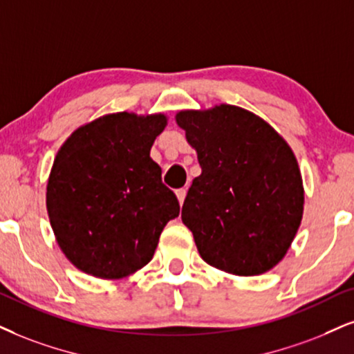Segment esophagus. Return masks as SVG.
<instances>
[{"instance_id": "obj_1", "label": "esophagus", "mask_w": 354, "mask_h": 354, "mask_svg": "<svg viewBox=\"0 0 354 354\" xmlns=\"http://www.w3.org/2000/svg\"><path fill=\"white\" fill-rule=\"evenodd\" d=\"M176 195H177V200H178V203H184V200H185V195H187V190L185 189H180V190H177L176 192Z\"/></svg>"}]
</instances>
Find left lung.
Here are the masks:
<instances>
[{
    "label": "left lung",
    "instance_id": "8db88e82",
    "mask_svg": "<svg viewBox=\"0 0 354 354\" xmlns=\"http://www.w3.org/2000/svg\"><path fill=\"white\" fill-rule=\"evenodd\" d=\"M197 151L182 221L205 263L259 276L282 261L304 215V185L290 146L254 113L233 104L176 116Z\"/></svg>",
    "mask_w": 354,
    "mask_h": 354
}]
</instances>
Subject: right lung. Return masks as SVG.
Returning a JSON list of instances; mask_svg holds the SVG:
<instances>
[{
  "instance_id": "right-lung-1",
  "label": "right lung",
  "mask_w": 354,
  "mask_h": 354,
  "mask_svg": "<svg viewBox=\"0 0 354 354\" xmlns=\"http://www.w3.org/2000/svg\"><path fill=\"white\" fill-rule=\"evenodd\" d=\"M165 115L113 113L80 126L62 144L47 182L55 239L77 269L121 279L154 256L180 205L162 184L151 147Z\"/></svg>"
}]
</instances>
